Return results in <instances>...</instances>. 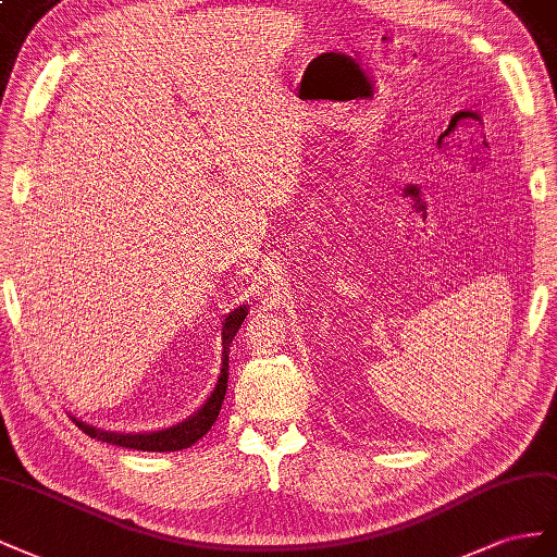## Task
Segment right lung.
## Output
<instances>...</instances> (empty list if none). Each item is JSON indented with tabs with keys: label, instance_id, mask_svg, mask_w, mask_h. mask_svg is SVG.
Here are the masks:
<instances>
[{
	"label": "right lung",
	"instance_id": "obj_1",
	"mask_svg": "<svg viewBox=\"0 0 557 557\" xmlns=\"http://www.w3.org/2000/svg\"><path fill=\"white\" fill-rule=\"evenodd\" d=\"M247 306L235 308L233 312L226 314L224 324H221V371L216 377V385L210 392L205 404L188 416L186 420L172 424L168 429H156V432H137V434H123V432H107V429L92 426L84 420L72 418L82 432H86L90 438H98L102 443H111V446H121V448H133V450H145V453H174V450H184L190 448L196 441H200L205 434L210 432L212 424L216 422V416L221 410V404H224L226 387H228V352H231V343L235 338L237 329L243 326L245 317H247Z\"/></svg>",
	"mask_w": 557,
	"mask_h": 557
}]
</instances>
